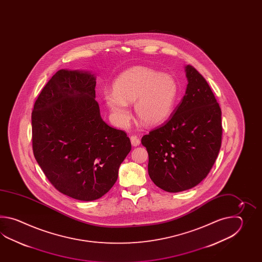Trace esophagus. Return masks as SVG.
<instances>
[{
    "mask_svg": "<svg viewBox=\"0 0 262 262\" xmlns=\"http://www.w3.org/2000/svg\"><path fill=\"white\" fill-rule=\"evenodd\" d=\"M130 140H131V143L133 146H139L140 144V139L139 138H138L137 136H131V138H130Z\"/></svg>",
    "mask_w": 262,
    "mask_h": 262,
    "instance_id": "34e87169",
    "label": "esophagus"
}]
</instances>
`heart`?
Listing matches in <instances>:
<instances>
[{"label": "heart", "instance_id": "1", "mask_svg": "<svg viewBox=\"0 0 262 262\" xmlns=\"http://www.w3.org/2000/svg\"><path fill=\"white\" fill-rule=\"evenodd\" d=\"M178 95L175 78L152 68L138 67L122 73L113 83V92L104 95L106 106L119 124L125 125L131 118L128 104L147 125L162 123L169 117Z\"/></svg>", "mask_w": 262, "mask_h": 262}]
</instances>
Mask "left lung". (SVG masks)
Instances as JSON below:
<instances>
[{"mask_svg": "<svg viewBox=\"0 0 262 262\" xmlns=\"http://www.w3.org/2000/svg\"><path fill=\"white\" fill-rule=\"evenodd\" d=\"M185 68L188 84L182 103L167 123L141 139L150 178L169 193L190 189L206 178L222 142L220 106L195 67Z\"/></svg>", "mask_w": 262, "mask_h": 262, "instance_id": "1", "label": "left lung"}]
</instances>
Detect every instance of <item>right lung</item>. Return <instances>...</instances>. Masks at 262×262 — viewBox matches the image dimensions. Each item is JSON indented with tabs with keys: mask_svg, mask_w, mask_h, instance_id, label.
<instances>
[{
	"mask_svg": "<svg viewBox=\"0 0 262 262\" xmlns=\"http://www.w3.org/2000/svg\"><path fill=\"white\" fill-rule=\"evenodd\" d=\"M95 84L90 73L59 70L32 112L35 160L56 189L78 201L107 193L131 150L126 133L102 120Z\"/></svg>",
	"mask_w": 262,
	"mask_h": 262,
	"instance_id": "add662e5",
	"label": "right lung"
}]
</instances>
